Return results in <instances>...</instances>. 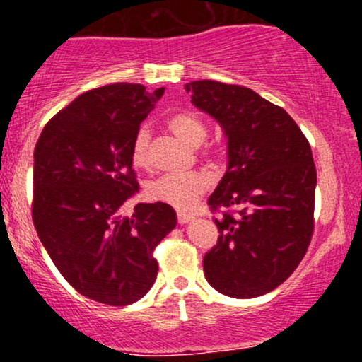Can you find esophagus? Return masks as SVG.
I'll list each match as a JSON object with an SVG mask.
<instances>
[{
	"label": "esophagus",
	"instance_id": "obj_1",
	"mask_svg": "<svg viewBox=\"0 0 362 362\" xmlns=\"http://www.w3.org/2000/svg\"><path fill=\"white\" fill-rule=\"evenodd\" d=\"M177 218H178V223H180V224H187L189 221H192L194 216L192 214H187V213H178Z\"/></svg>",
	"mask_w": 362,
	"mask_h": 362
}]
</instances>
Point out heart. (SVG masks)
I'll use <instances>...</instances> for the list:
<instances>
[{"instance_id":"heart-1","label":"heart","mask_w":362,"mask_h":362,"mask_svg":"<svg viewBox=\"0 0 362 362\" xmlns=\"http://www.w3.org/2000/svg\"><path fill=\"white\" fill-rule=\"evenodd\" d=\"M168 127L178 139L189 146L197 148L207 138V127L204 120L192 112H178L168 119ZM149 139L151 132L148 126L138 129L131 146V160L136 167H146L149 156ZM211 177L204 172H190L185 175H163L149 182L146 194L151 201L163 202L175 209L187 211L197 204L202 194L209 189Z\"/></svg>"}]
</instances>
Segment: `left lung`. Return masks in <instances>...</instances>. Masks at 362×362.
Listing matches in <instances>:
<instances>
[{
  "label": "left lung",
  "mask_w": 362,
  "mask_h": 362,
  "mask_svg": "<svg viewBox=\"0 0 362 362\" xmlns=\"http://www.w3.org/2000/svg\"><path fill=\"white\" fill-rule=\"evenodd\" d=\"M192 103L228 139V167L207 204L238 207L214 219L218 243L204 255L206 279L231 298L281 286L313 235L317 168L308 139L281 107L250 88L213 80L187 83Z\"/></svg>",
  "instance_id": "8db88e82"
}]
</instances>
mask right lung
<instances>
[{"mask_svg": "<svg viewBox=\"0 0 362 362\" xmlns=\"http://www.w3.org/2000/svg\"><path fill=\"white\" fill-rule=\"evenodd\" d=\"M165 88L114 83L81 93L45 124L34 151L32 219L66 281L90 300L136 303L155 284L153 250L177 226L163 202L134 206L131 146Z\"/></svg>", "mask_w": 362, "mask_h": 362, "instance_id": "add662e5", "label": "right lung"}]
</instances>
